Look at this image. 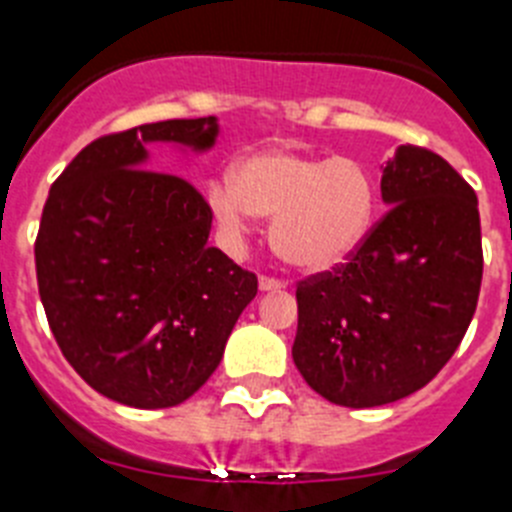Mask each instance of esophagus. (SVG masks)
Returning <instances> with one entry per match:
<instances>
[{"label": "esophagus", "instance_id": "obj_1", "mask_svg": "<svg viewBox=\"0 0 512 512\" xmlns=\"http://www.w3.org/2000/svg\"><path fill=\"white\" fill-rule=\"evenodd\" d=\"M286 288V281H278V278H270V275H262L260 278V291H283Z\"/></svg>", "mask_w": 512, "mask_h": 512}]
</instances>
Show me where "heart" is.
Returning a JSON list of instances; mask_svg holds the SVG:
<instances>
[{
	"label": "heart",
	"instance_id": "obj_1",
	"mask_svg": "<svg viewBox=\"0 0 512 512\" xmlns=\"http://www.w3.org/2000/svg\"><path fill=\"white\" fill-rule=\"evenodd\" d=\"M208 206L231 237H242L252 216L273 219L270 242L278 257L306 273H324L348 262L371 234L379 180L355 157L268 149L242 159L234 182H213Z\"/></svg>",
	"mask_w": 512,
	"mask_h": 512
}]
</instances>
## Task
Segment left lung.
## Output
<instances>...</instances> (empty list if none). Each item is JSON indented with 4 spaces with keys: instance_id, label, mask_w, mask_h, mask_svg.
I'll list each match as a JSON object with an SVG mask.
<instances>
[{
    "instance_id": "1",
    "label": "left lung",
    "mask_w": 512,
    "mask_h": 512,
    "mask_svg": "<svg viewBox=\"0 0 512 512\" xmlns=\"http://www.w3.org/2000/svg\"><path fill=\"white\" fill-rule=\"evenodd\" d=\"M389 211L345 265L299 283L293 363L340 407H379L435 379L482 286L477 195L435 151L399 146L381 175Z\"/></svg>"
}]
</instances>
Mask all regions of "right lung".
I'll list each match as a JSON object with an SVG mask.
<instances>
[{"label":"right lung","instance_id":"obj_1","mask_svg":"<svg viewBox=\"0 0 512 512\" xmlns=\"http://www.w3.org/2000/svg\"><path fill=\"white\" fill-rule=\"evenodd\" d=\"M213 115L108 133L51 185L35 273L51 332L102 397L162 410L221 363L257 275L208 244L213 213L185 177L146 170L149 144L211 149Z\"/></svg>","mask_w":512,"mask_h":512}]
</instances>
